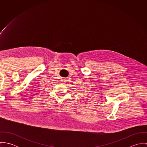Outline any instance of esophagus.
<instances>
[{"label": "esophagus", "mask_w": 147, "mask_h": 147, "mask_svg": "<svg viewBox=\"0 0 147 147\" xmlns=\"http://www.w3.org/2000/svg\"><path fill=\"white\" fill-rule=\"evenodd\" d=\"M63 82H65V78H63L62 79V80Z\"/></svg>", "instance_id": "1"}]
</instances>
